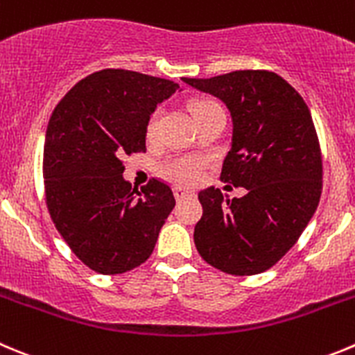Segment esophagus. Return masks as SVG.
Segmentation results:
<instances>
[{"instance_id": "1", "label": "esophagus", "mask_w": 355, "mask_h": 355, "mask_svg": "<svg viewBox=\"0 0 355 355\" xmlns=\"http://www.w3.org/2000/svg\"><path fill=\"white\" fill-rule=\"evenodd\" d=\"M173 194H175V198H177V200H182V198L189 196V194H193V193H191V191H189V189H185V187H175Z\"/></svg>"}]
</instances>
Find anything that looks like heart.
<instances>
[{
	"mask_svg": "<svg viewBox=\"0 0 355 355\" xmlns=\"http://www.w3.org/2000/svg\"><path fill=\"white\" fill-rule=\"evenodd\" d=\"M218 107L217 103L211 101V99H194L189 108L193 112L194 119L201 117L205 112L211 110V108ZM157 121H159V114H154L148 121L147 125V135L152 137L157 128ZM200 170H201V161L198 157H177L171 159V161L164 162L161 166V173L164 175L170 180L178 182V184H194V182L200 178Z\"/></svg>",
	"mask_w": 355,
	"mask_h": 355,
	"instance_id": "b5f03b06",
	"label": "heart"
}]
</instances>
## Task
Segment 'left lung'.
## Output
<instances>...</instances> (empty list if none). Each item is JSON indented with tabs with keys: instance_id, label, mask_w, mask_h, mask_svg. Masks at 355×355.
I'll return each mask as SVG.
<instances>
[{
	"instance_id": "1",
	"label": "left lung",
	"mask_w": 355,
	"mask_h": 355,
	"mask_svg": "<svg viewBox=\"0 0 355 355\" xmlns=\"http://www.w3.org/2000/svg\"><path fill=\"white\" fill-rule=\"evenodd\" d=\"M184 82L230 108L233 144L220 180L247 189L233 200L215 187L198 194V252L224 273H263L289 252L319 205L322 154L312 115L300 92L266 69Z\"/></svg>"
}]
</instances>
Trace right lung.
I'll list each match as a JSON object with an SVG mask.
<instances>
[{
	"mask_svg": "<svg viewBox=\"0 0 355 355\" xmlns=\"http://www.w3.org/2000/svg\"><path fill=\"white\" fill-rule=\"evenodd\" d=\"M178 87L129 69L82 78L58 103L43 147L45 201L55 230L91 270L119 275L150 257L175 207L170 185L124 180V155L145 152L150 114Z\"/></svg>",
	"mask_w": 355,
	"mask_h": 355,
	"instance_id": "add662e5",
	"label": "right lung"
}]
</instances>
